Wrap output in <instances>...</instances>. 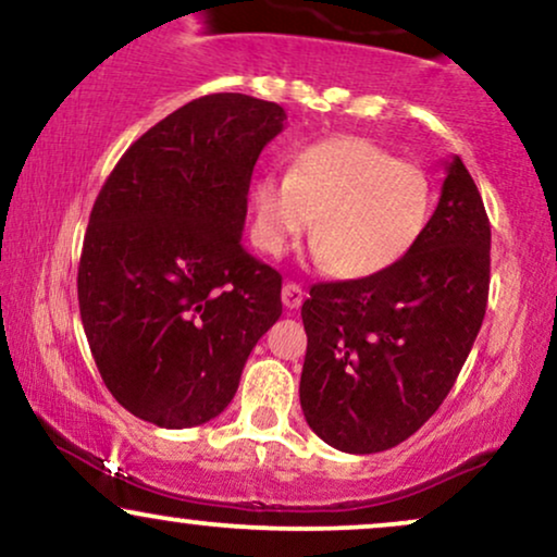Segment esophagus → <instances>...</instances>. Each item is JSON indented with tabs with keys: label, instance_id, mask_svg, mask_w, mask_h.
Segmentation results:
<instances>
[{
	"label": "esophagus",
	"instance_id": "1",
	"mask_svg": "<svg viewBox=\"0 0 557 557\" xmlns=\"http://www.w3.org/2000/svg\"><path fill=\"white\" fill-rule=\"evenodd\" d=\"M304 287L296 285V283H285L283 285V304L287 311H296L300 309V304H304Z\"/></svg>",
	"mask_w": 557,
	"mask_h": 557
}]
</instances>
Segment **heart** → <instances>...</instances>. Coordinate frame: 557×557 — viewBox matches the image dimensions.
I'll use <instances>...</instances> for the list:
<instances>
[{
    "mask_svg": "<svg viewBox=\"0 0 557 557\" xmlns=\"http://www.w3.org/2000/svg\"><path fill=\"white\" fill-rule=\"evenodd\" d=\"M430 212L426 172L356 136L317 140L298 151L290 172H267L253 185L261 251L285 253L317 215V257L348 280L398 264L417 246Z\"/></svg>",
    "mask_w": 557,
    "mask_h": 557,
    "instance_id": "1",
    "label": "heart"
}]
</instances>
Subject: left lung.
<instances>
[{
  "label": "left lung",
  "instance_id": "obj_1",
  "mask_svg": "<svg viewBox=\"0 0 557 557\" xmlns=\"http://www.w3.org/2000/svg\"><path fill=\"white\" fill-rule=\"evenodd\" d=\"M490 238L476 183L453 157L432 220L398 264L311 285L298 393L324 443L380 453L437 411L487 311Z\"/></svg>",
  "mask_w": 557,
  "mask_h": 557
}]
</instances>
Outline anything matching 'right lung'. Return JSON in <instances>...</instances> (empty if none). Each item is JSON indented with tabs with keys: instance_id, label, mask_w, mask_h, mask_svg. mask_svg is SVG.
Returning a JSON list of instances; mask_svg holds the SVG:
<instances>
[{
	"instance_id": "add662e5",
	"label": "right lung",
	"mask_w": 557,
	"mask_h": 557,
	"mask_svg": "<svg viewBox=\"0 0 557 557\" xmlns=\"http://www.w3.org/2000/svg\"><path fill=\"white\" fill-rule=\"evenodd\" d=\"M274 101L209 94L159 120L96 196L78 304L101 380L133 417L185 430L220 417L283 274L243 248L253 164L283 131Z\"/></svg>"
}]
</instances>
